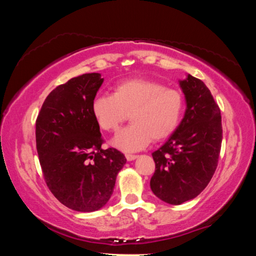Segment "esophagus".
Segmentation results:
<instances>
[{
	"mask_svg": "<svg viewBox=\"0 0 256 256\" xmlns=\"http://www.w3.org/2000/svg\"><path fill=\"white\" fill-rule=\"evenodd\" d=\"M136 157H138V156L136 154H125V158H126L128 162H131V160H134Z\"/></svg>",
	"mask_w": 256,
	"mask_h": 256,
	"instance_id": "1",
	"label": "esophagus"
}]
</instances>
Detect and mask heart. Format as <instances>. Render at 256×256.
Here are the masks:
<instances>
[{"mask_svg": "<svg viewBox=\"0 0 256 256\" xmlns=\"http://www.w3.org/2000/svg\"><path fill=\"white\" fill-rule=\"evenodd\" d=\"M185 110L184 94L162 82L136 79L120 82L112 94L94 98L92 115L104 131L115 132L128 120L132 124L116 134L112 144L124 151L144 149L151 140L174 133Z\"/></svg>", "mask_w": 256, "mask_h": 256, "instance_id": "heart-1", "label": "heart"}]
</instances>
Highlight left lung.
I'll return each instance as SVG.
<instances>
[{"label": "left lung", "instance_id": "left-lung-1", "mask_svg": "<svg viewBox=\"0 0 256 256\" xmlns=\"http://www.w3.org/2000/svg\"><path fill=\"white\" fill-rule=\"evenodd\" d=\"M180 84L186 99L184 118L152 152L156 170L150 180L154 196L170 204L192 200L206 188L222 142L220 108L208 86L190 74Z\"/></svg>", "mask_w": 256, "mask_h": 256}]
</instances>
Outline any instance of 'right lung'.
Returning <instances> with one entry per match:
<instances>
[{"label":"right lung","instance_id":"add662e5","mask_svg":"<svg viewBox=\"0 0 256 256\" xmlns=\"http://www.w3.org/2000/svg\"><path fill=\"white\" fill-rule=\"evenodd\" d=\"M104 79L99 73L72 78L46 97L36 120V146L47 188L72 210H99L110 200L126 162L104 138L92 104Z\"/></svg>","mask_w":256,"mask_h":256}]
</instances>
